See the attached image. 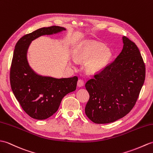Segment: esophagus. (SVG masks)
Returning a JSON list of instances; mask_svg holds the SVG:
<instances>
[{"label": "esophagus", "instance_id": "esophagus-1", "mask_svg": "<svg viewBox=\"0 0 153 153\" xmlns=\"http://www.w3.org/2000/svg\"><path fill=\"white\" fill-rule=\"evenodd\" d=\"M83 85H84V81H83V79H80L78 80V81H77V86L78 87H81L83 86Z\"/></svg>", "mask_w": 153, "mask_h": 153}]
</instances>
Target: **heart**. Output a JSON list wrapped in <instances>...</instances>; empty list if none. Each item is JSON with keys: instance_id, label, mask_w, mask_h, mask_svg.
<instances>
[{"instance_id": "obj_1", "label": "heart", "mask_w": 153, "mask_h": 153, "mask_svg": "<svg viewBox=\"0 0 153 153\" xmlns=\"http://www.w3.org/2000/svg\"><path fill=\"white\" fill-rule=\"evenodd\" d=\"M75 59L79 62H85L88 59L85 65L86 70L94 73L102 68L111 56V52L107 48L98 42H92L78 49L75 53Z\"/></svg>"}]
</instances>
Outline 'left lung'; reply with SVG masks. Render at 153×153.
<instances>
[{
	"label": "left lung",
	"mask_w": 153,
	"mask_h": 153,
	"mask_svg": "<svg viewBox=\"0 0 153 153\" xmlns=\"http://www.w3.org/2000/svg\"><path fill=\"white\" fill-rule=\"evenodd\" d=\"M122 51L85 84L89 100L85 111L97 124L114 122L135 104L145 79V65L136 44L123 38Z\"/></svg>",
	"instance_id": "1"
}]
</instances>
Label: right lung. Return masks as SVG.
<instances>
[{"instance_id": "obj_1", "label": "right lung", "mask_w": 153, "mask_h": 153, "mask_svg": "<svg viewBox=\"0 0 153 153\" xmlns=\"http://www.w3.org/2000/svg\"><path fill=\"white\" fill-rule=\"evenodd\" d=\"M65 30L58 26L39 28L21 37L16 45L10 67V85L21 107L33 119L44 120L52 116L63 97L76 89L77 76L56 79L39 76L27 60L28 48L34 39Z\"/></svg>"}]
</instances>
